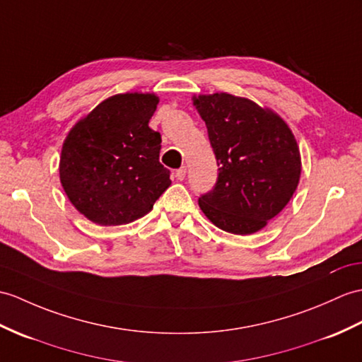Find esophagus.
<instances>
[{"instance_id":"34e87169","label":"esophagus","mask_w":362,"mask_h":362,"mask_svg":"<svg viewBox=\"0 0 362 362\" xmlns=\"http://www.w3.org/2000/svg\"><path fill=\"white\" fill-rule=\"evenodd\" d=\"M185 175H187V168H185V166L179 168V170L175 171V179H177V180H183Z\"/></svg>"}]
</instances>
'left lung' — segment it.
<instances>
[{
	"label": "left lung",
	"mask_w": 362,
	"mask_h": 362,
	"mask_svg": "<svg viewBox=\"0 0 362 362\" xmlns=\"http://www.w3.org/2000/svg\"><path fill=\"white\" fill-rule=\"evenodd\" d=\"M194 105L214 151L217 180L199 197L221 230L253 234L279 214L296 191L300 154L279 115L231 94L200 95Z\"/></svg>",
	"instance_id": "1"
}]
</instances>
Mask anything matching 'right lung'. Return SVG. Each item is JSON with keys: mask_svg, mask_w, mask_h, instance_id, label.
Listing matches in <instances>:
<instances>
[{"mask_svg": "<svg viewBox=\"0 0 362 362\" xmlns=\"http://www.w3.org/2000/svg\"><path fill=\"white\" fill-rule=\"evenodd\" d=\"M154 94H119L100 103L66 137L60 180L71 204L89 221L129 223L153 209L171 185L158 160L160 132L148 126Z\"/></svg>", "mask_w": 362, "mask_h": 362, "instance_id": "1", "label": "right lung"}]
</instances>
